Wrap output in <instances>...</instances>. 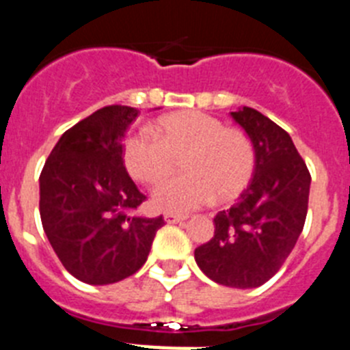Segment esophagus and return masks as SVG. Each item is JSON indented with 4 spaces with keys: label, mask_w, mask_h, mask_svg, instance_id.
<instances>
[{
    "label": "esophagus",
    "mask_w": 350,
    "mask_h": 350,
    "mask_svg": "<svg viewBox=\"0 0 350 350\" xmlns=\"http://www.w3.org/2000/svg\"><path fill=\"white\" fill-rule=\"evenodd\" d=\"M187 219V215H180V213H173V212H165V221L168 224H177V222H182Z\"/></svg>",
    "instance_id": "obj_1"
}]
</instances>
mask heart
<instances>
[{
    "label": "heart",
    "mask_w": 350,
    "mask_h": 350,
    "mask_svg": "<svg viewBox=\"0 0 350 350\" xmlns=\"http://www.w3.org/2000/svg\"><path fill=\"white\" fill-rule=\"evenodd\" d=\"M150 135L126 140L124 163L133 177L157 187L183 159L185 175L154 193V205L168 212H187L210 200L230 202L249 184L256 166L252 138L238 128H226L217 117L185 110L157 119Z\"/></svg>",
    "instance_id": "heart-1"
}]
</instances>
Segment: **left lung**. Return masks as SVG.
<instances>
[{"mask_svg":"<svg viewBox=\"0 0 350 350\" xmlns=\"http://www.w3.org/2000/svg\"><path fill=\"white\" fill-rule=\"evenodd\" d=\"M231 117L254 142V173L238 202L213 217V237L194 259L213 282L250 289L270 280L295 249L307 219L310 173L273 120L249 107Z\"/></svg>","mask_w":350,"mask_h":350,"instance_id":"1","label":"left lung"}]
</instances>
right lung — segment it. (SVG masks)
Segmentation results:
<instances>
[{
	"instance_id": "add662e5",
	"label": "right lung",
	"mask_w": 350,
	"mask_h": 350,
	"mask_svg": "<svg viewBox=\"0 0 350 350\" xmlns=\"http://www.w3.org/2000/svg\"><path fill=\"white\" fill-rule=\"evenodd\" d=\"M137 108L110 105L68 129L40 175L43 231L75 279L107 286L147 261L163 215L144 217L145 194L126 172L122 138Z\"/></svg>"
}]
</instances>
